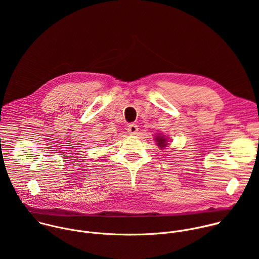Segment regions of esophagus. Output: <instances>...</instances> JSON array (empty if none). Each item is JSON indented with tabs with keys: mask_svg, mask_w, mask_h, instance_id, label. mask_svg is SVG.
<instances>
[{
	"mask_svg": "<svg viewBox=\"0 0 259 259\" xmlns=\"http://www.w3.org/2000/svg\"><path fill=\"white\" fill-rule=\"evenodd\" d=\"M127 130H128V133H129V134H132V135H134V134H137V131H138V126H137L136 124H129V125H128V128H127Z\"/></svg>",
	"mask_w": 259,
	"mask_h": 259,
	"instance_id": "esophagus-1",
	"label": "esophagus"
}]
</instances>
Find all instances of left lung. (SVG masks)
Masks as SVG:
<instances>
[{"mask_svg":"<svg viewBox=\"0 0 259 259\" xmlns=\"http://www.w3.org/2000/svg\"><path fill=\"white\" fill-rule=\"evenodd\" d=\"M157 138H156V141H157V144L159 145V146H161V147H164V146H166L167 145V141H166V138H164L163 136H156Z\"/></svg>","mask_w":259,"mask_h":259,"instance_id":"8db88e82","label":"left lung"}]
</instances>
